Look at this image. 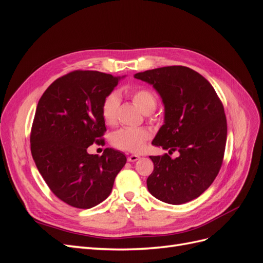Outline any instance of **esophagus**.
Instances as JSON below:
<instances>
[{
  "instance_id": "obj_1",
  "label": "esophagus",
  "mask_w": 263,
  "mask_h": 263,
  "mask_svg": "<svg viewBox=\"0 0 263 263\" xmlns=\"http://www.w3.org/2000/svg\"><path fill=\"white\" fill-rule=\"evenodd\" d=\"M139 158H140V157L137 156V155H130V156L128 157V161H129V162H135V161H137Z\"/></svg>"
}]
</instances>
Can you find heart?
<instances>
[{
  "label": "heart",
  "instance_id": "b5f03b06",
  "mask_svg": "<svg viewBox=\"0 0 263 263\" xmlns=\"http://www.w3.org/2000/svg\"><path fill=\"white\" fill-rule=\"evenodd\" d=\"M129 97L134 104L141 109L145 114L151 113L157 106V99L155 94L144 89L137 87L129 92ZM119 106V100L117 94L109 93L104 98L101 105V114L103 121L106 125L113 126L117 122V110ZM150 134L145 128H122L117 130L112 137V144L114 147L129 153H141L145 148L146 141L149 139Z\"/></svg>",
  "mask_w": 263,
  "mask_h": 263
}]
</instances>
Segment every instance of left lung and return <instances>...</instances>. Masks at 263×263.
Wrapping results in <instances>:
<instances>
[{
  "mask_svg": "<svg viewBox=\"0 0 263 263\" xmlns=\"http://www.w3.org/2000/svg\"><path fill=\"white\" fill-rule=\"evenodd\" d=\"M135 78L153 85L164 104V124L153 145L180 154L150 156L154 171L148 191L164 203L184 204L200 196L214 182L225 154L227 121L212 84L183 66L147 70Z\"/></svg>",
  "mask_w": 263,
  "mask_h": 263,
  "instance_id": "8db88e82",
  "label": "left lung"
}]
</instances>
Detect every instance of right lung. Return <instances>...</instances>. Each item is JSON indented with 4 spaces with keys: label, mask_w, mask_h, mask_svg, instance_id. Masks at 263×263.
I'll use <instances>...</instances> for the list:
<instances>
[{
    "label": "right lung",
    "mask_w": 263,
    "mask_h": 263,
    "mask_svg": "<svg viewBox=\"0 0 263 263\" xmlns=\"http://www.w3.org/2000/svg\"><path fill=\"white\" fill-rule=\"evenodd\" d=\"M119 77L76 70L53 81L38 102L30 132V151L51 192L77 209H91L110 194L126 163L123 153L104 149L87 154L94 142L104 145L101 105Z\"/></svg>",
    "instance_id": "add662e5"
}]
</instances>
